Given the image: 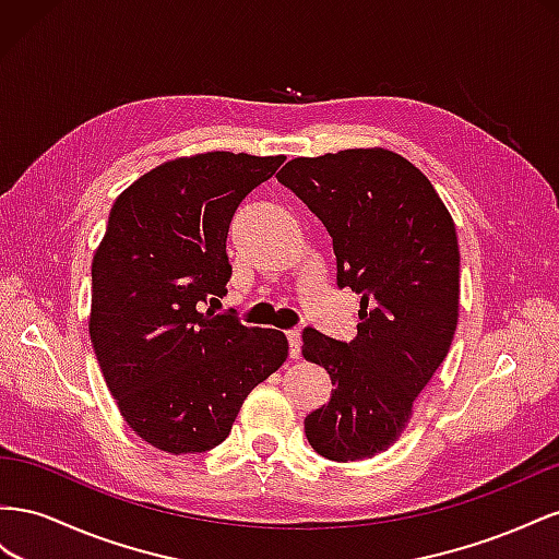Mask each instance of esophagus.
Segmentation results:
<instances>
[{"label": "esophagus", "instance_id": "obj_1", "mask_svg": "<svg viewBox=\"0 0 559 559\" xmlns=\"http://www.w3.org/2000/svg\"><path fill=\"white\" fill-rule=\"evenodd\" d=\"M288 344H290V358H299V354H301V332L299 330L288 332Z\"/></svg>", "mask_w": 559, "mask_h": 559}]
</instances>
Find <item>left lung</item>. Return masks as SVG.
Masks as SVG:
<instances>
[{"label":"left lung","instance_id":"8db88e82","mask_svg":"<svg viewBox=\"0 0 559 559\" xmlns=\"http://www.w3.org/2000/svg\"><path fill=\"white\" fill-rule=\"evenodd\" d=\"M276 178L330 231L340 288L360 295L356 340L301 334V356L323 365L334 386L305 419L307 440L330 461L370 459L401 438L452 346L454 219L426 175L384 147L299 156Z\"/></svg>","mask_w":559,"mask_h":559}]
</instances>
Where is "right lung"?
Segmentation results:
<instances>
[{"label":"right lung","mask_w":559,"mask_h":559,"mask_svg":"<svg viewBox=\"0 0 559 559\" xmlns=\"http://www.w3.org/2000/svg\"><path fill=\"white\" fill-rule=\"evenodd\" d=\"M285 156L205 152L152 168L111 205L88 334L123 421L168 454L209 452L288 340L203 307L227 295L229 222Z\"/></svg>","instance_id":"obj_1"}]
</instances>
